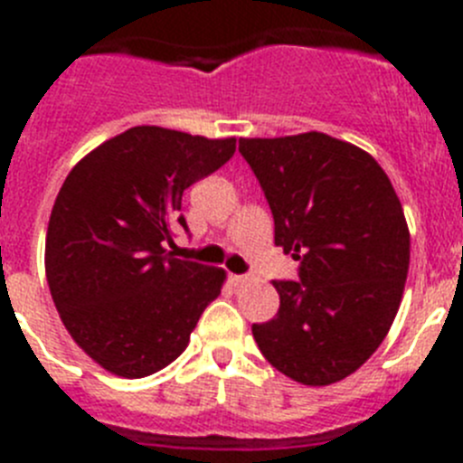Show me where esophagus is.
<instances>
[{
  "label": "esophagus",
  "instance_id": "34e87169",
  "mask_svg": "<svg viewBox=\"0 0 463 463\" xmlns=\"http://www.w3.org/2000/svg\"><path fill=\"white\" fill-rule=\"evenodd\" d=\"M229 280H232V285L239 288V285H245V282H248V276H229Z\"/></svg>",
  "mask_w": 463,
  "mask_h": 463
}]
</instances>
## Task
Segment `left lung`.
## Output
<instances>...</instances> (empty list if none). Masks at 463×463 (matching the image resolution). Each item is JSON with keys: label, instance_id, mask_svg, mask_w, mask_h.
Returning a JSON list of instances; mask_svg holds the SVG:
<instances>
[{"label": "left lung", "instance_id": "obj_1", "mask_svg": "<svg viewBox=\"0 0 463 463\" xmlns=\"http://www.w3.org/2000/svg\"><path fill=\"white\" fill-rule=\"evenodd\" d=\"M239 150L276 245L298 261V280H273L280 308L252 336L288 378L338 383L378 350L403 297L411 234L399 196L366 150L329 134L241 138Z\"/></svg>", "mask_w": 463, "mask_h": 463}]
</instances>
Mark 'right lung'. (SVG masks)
<instances>
[{
	"label": "right lung",
	"instance_id": "obj_1",
	"mask_svg": "<svg viewBox=\"0 0 463 463\" xmlns=\"http://www.w3.org/2000/svg\"><path fill=\"white\" fill-rule=\"evenodd\" d=\"M236 138L132 127L67 175L46 234L55 308L88 357L120 378H146L181 357L224 271L165 250L183 192L232 159Z\"/></svg>",
	"mask_w": 463,
	"mask_h": 463
}]
</instances>
